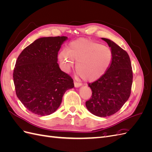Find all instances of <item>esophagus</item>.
Returning a JSON list of instances; mask_svg holds the SVG:
<instances>
[{
  "label": "esophagus",
  "mask_w": 152,
  "mask_h": 152,
  "mask_svg": "<svg viewBox=\"0 0 152 152\" xmlns=\"http://www.w3.org/2000/svg\"><path fill=\"white\" fill-rule=\"evenodd\" d=\"M74 86L75 87H80L82 86V84L80 83V82H76L75 81L74 82Z\"/></svg>",
  "instance_id": "obj_1"
}]
</instances>
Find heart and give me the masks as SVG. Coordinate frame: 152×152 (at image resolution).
<instances>
[{
    "instance_id": "obj_1",
    "label": "heart",
    "mask_w": 152,
    "mask_h": 152,
    "mask_svg": "<svg viewBox=\"0 0 152 152\" xmlns=\"http://www.w3.org/2000/svg\"><path fill=\"white\" fill-rule=\"evenodd\" d=\"M60 65L69 72L77 62L76 70L86 81L99 79L107 72L112 59L111 50L99 43L87 39H79L68 45L66 50L58 54Z\"/></svg>"
}]
</instances>
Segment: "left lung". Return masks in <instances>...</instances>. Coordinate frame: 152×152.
I'll list each match as a JSON object with an SVG mask.
<instances>
[{
    "label": "left lung",
    "instance_id": "1",
    "mask_svg": "<svg viewBox=\"0 0 152 152\" xmlns=\"http://www.w3.org/2000/svg\"><path fill=\"white\" fill-rule=\"evenodd\" d=\"M102 39L111 48L112 63L102 77L88 84L93 93L86 106L94 115L105 117L118 112L129 98L133 75L127 53L113 41Z\"/></svg>",
    "mask_w": 152,
    "mask_h": 152
}]
</instances>
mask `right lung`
I'll return each instance as SVG.
<instances>
[{
  "mask_svg": "<svg viewBox=\"0 0 152 152\" xmlns=\"http://www.w3.org/2000/svg\"><path fill=\"white\" fill-rule=\"evenodd\" d=\"M67 37L35 40L18 57L13 71L16 94L29 111L49 115L58 108L65 91L74 87L72 78L61 70L58 54Z\"/></svg>",
  "mask_w": 152,
  "mask_h": 152,
  "instance_id": "add662e5",
  "label": "right lung"
}]
</instances>
